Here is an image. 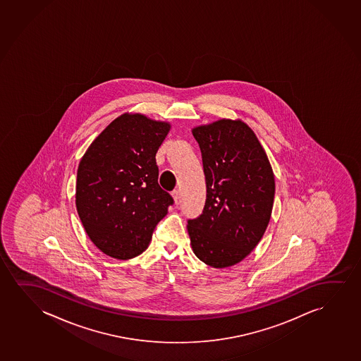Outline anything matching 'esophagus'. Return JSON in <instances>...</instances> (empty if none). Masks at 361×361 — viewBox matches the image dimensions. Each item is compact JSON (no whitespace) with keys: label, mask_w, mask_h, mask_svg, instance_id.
I'll return each mask as SVG.
<instances>
[{"label":"esophagus","mask_w":361,"mask_h":361,"mask_svg":"<svg viewBox=\"0 0 361 361\" xmlns=\"http://www.w3.org/2000/svg\"><path fill=\"white\" fill-rule=\"evenodd\" d=\"M172 197H173L174 202H179V190L178 189H174L173 192H172Z\"/></svg>","instance_id":"obj_1"}]
</instances>
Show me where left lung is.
I'll return each instance as SVG.
<instances>
[{
    "mask_svg": "<svg viewBox=\"0 0 361 361\" xmlns=\"http://www.w3.org/2000/svg\"><path fill=\"white\" fill-rule=\"evenodd\" d=\"M207 202L188 220L194 253L205 264L227 268L245 259L269 224L275 182L264 149L250 126L222 121L197 126Z\"/></svg>",
    "mask_w": 361,
    "mask_h": 361,
    "instance_id": "1",
    "label": "left lung"
}]
</instances>
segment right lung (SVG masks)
Segmentation results:
<instances>
[{
  "instance_id": "obj_1",
  "label": "right lung",
  "mask_w": 361,
  "mask_h": 361,
  "mask_svg": "<svg viewBox=\"0 0 361 361\" xmlns=\"http://www.w3.org/2000/svg\"><path fill=\"white\" fill-rule=\"evenodd\" d=\"M169 124L124 114L102 131L78 169L76 207L92 242L116 259L149 245L174 200L159 184L156 154Z\"/></svg>"
}]
</instances>
